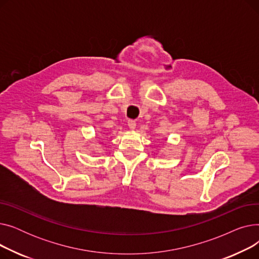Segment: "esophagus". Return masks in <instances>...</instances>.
Wrapping results in <instances>:
<instances>
[{"label": "esophagus", "instance_id": "1", "mask_svg": "<svg viewBox=\"0 0 259 259\" xmlns=\"http://www.w3.org/2000/svg\"><path fill=\"white\" fill-rule=\"evenodd\" d=\"M128 126L131 130H134L135 127H137V122H135V120H133V119H129L128 120Z\"/></svg>", "mask_w": 259, "mask_h": 259}]
</instances>
